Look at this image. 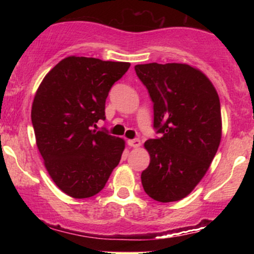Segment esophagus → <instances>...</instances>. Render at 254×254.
Listing matches in <instances>:
<instances>
[{
    "label": "esophagus",
    "mask_w": 254,
    "mask_h": 254,
    "mask_svg": "<svg viewBox=\"0 0 254 254\" xmlns=\"http://www.w3.org/2000/svg\"><path fill=\"white\" fill-rule=\"evenodd\" d=\"M127 144L132 148H138L139 145H141V139H138V138L129 139V141H127Z\"/></svg>",
    "instance_id": "34e87169"
}]
</instances>
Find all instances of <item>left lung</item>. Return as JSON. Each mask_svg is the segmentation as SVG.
I'll return each instance as SVG.
<instances>
[{
	"instance_id": "1",
	"label": "left lung",
	"mask_w": 254,
	"mask_h": 254,
	"mask_svg": "<svg viewBox=\"0 0 254 254\" xmlns=\"http://www.w3.org/2000/svg\"><path fill=\"white\" fill-rule=\"evenodd\" d=\"M154 103L150 155L141 180L145 193L162 203L190 194L208 172L222 137L220 98L204 72L185 63L135 66Z\"/></svg>"
}]
</instances>
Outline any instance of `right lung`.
Wrapping results in <instances>:
<instances>
[{"label":"right lung","instance_id":"1","mask_svg":"<svg viewBox=\"0 0 254 254\" xmlns=\"http://www.w3.org/2000/svg\"><path fill=\"white\" fill-rule=\"evenodd\" d=\"M127 62L69 56L38 87L31 118L36 143L49 176L72 198L104 189L121 161L125 141L98 131L111 87L129 69Z\"/></svg>","mask_w":254,"mask_h":254}]
</instances>
